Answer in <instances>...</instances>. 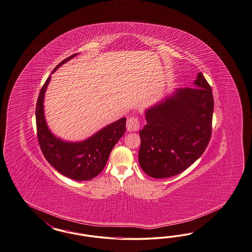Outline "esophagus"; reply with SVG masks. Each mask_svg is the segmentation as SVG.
I'll use <instances>...</instances> for the list:
<instances>
[{
    "label": "esophagus",
    "mask_w": 252,
    "mask_h": 252,
    "mask_svg": "<svg viewBox=\"0 0 252 252\" xmlns=\"http://www.w3.org/2000/svg\"><path fill=\"white\" fill-rule=\"evenodd\" d=\"M139 128V122L137 117H129L126 121V129L129 132L137 131Z\"/></svg>",
    "instance_id": "obj_1"
}]
</instances>
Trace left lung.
Segmentation results:
<instances>
[{"label": "left lung", "instance_id": "8db88e82", "mask_svg": "<svg viewBox=\"0 0 252 252\" xmlns=\"http://www.w3.org/2000/svg\"><path fill=\"white\" fill-rule=\"evenodd\" d=\"M193 85L176 88L144 111L147 124L139 131V163L152 178L183 172L208 146L214 108L212 90L201 72Z\"/></svg>", "mask_w": 252, "mask_h": 252}]
</instances>
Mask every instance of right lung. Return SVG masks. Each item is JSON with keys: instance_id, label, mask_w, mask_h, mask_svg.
Wrapping results in <instances>:
<instances>
[{"instance_id": "1", "label": "right lung", "mask_w": 252, "mask_h": 252, "mask_svg": "<svg viewBox=\"0 0 252 252\" xmlns=\"http://www.w3.org/2000/svg\"><path fill=\"white\" fill-rule=\"evenodd\" d=\"M77 55L61 61L51 74ZM50 80L51 75L42 87L36 104V126L41 150L48 163L65 177L78 182L94 179L102 171L113 148L126 132V118L107 125L84 140L69 141L57 137L44 116V95Z\"/></svg>"}]
</instances>
